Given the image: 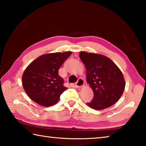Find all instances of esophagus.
Here are the masks:
<instances>
[{"label": "esophagus", "instance_id": "esophagus-1", "mask_svg": "<svg viewBox=\"0 0 146 146\" xmlns=\"http://www.w3.org/2000/svg\"><path fill=\"white\" fill-rule=\"evenodd\" d=\"M84 84H85L84 80L82 78H79L77 82H76L75 86L77 88H82L84 86Z\"/></svg>", "mask_w": 146, "mask_h": 146}]
</instances>
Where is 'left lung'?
<instances>
[{
    "label": "left lung",
    "mask_w": 146,
    "mask_h": 146,
    "mask_svg": "<svg viewBox=\"0 0 146 146\" xmlns=\"http://www.w3.org/2000/svg\"><path fill=\"white\" fill-rule=\"evenodd\" d=\"M86 69V81L94 93L87 105L97 110L110 108L120 99L125 89L123 74L113 62L104 55L80 51Z\"/></svg>",
    "instance_id": "8db88e82"
}]
</instances>
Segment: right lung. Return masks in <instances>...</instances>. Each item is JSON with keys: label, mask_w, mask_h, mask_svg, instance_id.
<instances>
[{"label": "right lung", "mask_w": 146, "mask_h": 146, "mask_svg": "<svg viewBox=\"0 0 146 146\" xmlns=\"http://www.w3.org/2000/svg\"><path fill=\"white\" fill-rule=\"evenodd\" d=\"M72 52H57L38 56L24 71L22 81L24 90L34 102L42 106H53L67 88L58 70Z\"/></svg>", "instance_id": "1"}]
</instances>
